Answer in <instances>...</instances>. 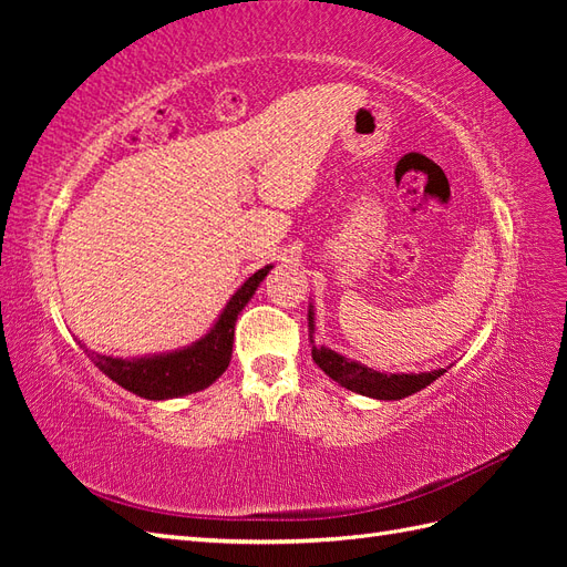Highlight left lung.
<instances>
[{"instance_id":"left-lung-1","label":"left lung","mask_w":567,"mask_h":567,"mask_svg":"<svg viewBox=\"0 0 567 567\" xmlns=\"http://www.w3.org/2000/svg\"><path fill=\"white\" fill-rule=\"evenodd\" d=\"M307 326H310V342H312V359L315 364L333 379L338 385L348 388L357 394H364V398L373 400H404L409 394L423 390L437 381L440 375L447 369H435V371H421V373H388V371H375L362 362H354V359L340 354L326 346H317L315 333H317V319H315V305L310 302V312H307Z\"/></svg>"}]
</instances>
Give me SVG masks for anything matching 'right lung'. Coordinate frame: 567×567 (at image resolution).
Instances as JSON below:
<instances>
[{
	"label": "right lung",
	"mask_w": 567,
	"mask_h": 567,
	"mask_svg": "<svg viewBox=\"0 0 567 567\" xmlns=\"http://www.w3.org/2000/svg\"><path fill=\"white\" fill-rule=\"evenodd\" d=\"M271 267L274 265H267L257 269L252 277H248L241 288L229 298L225 310L219 312V317L210 326V331L192 342V346L144 357L99 354L84 346L82 340H78L80 348L92 359L94 367L104 371L113 383L140 394L144 400L163 402L200 392L227 371L231 362L236 319L244 312V307L250 302L257 286L265 281Z\"/></svg>",
	"instance_id": "obj_1"
}]
</instances>
